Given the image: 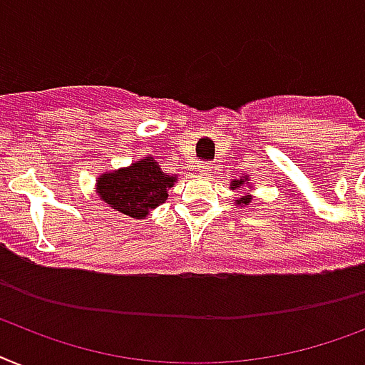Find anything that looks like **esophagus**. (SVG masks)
<instances>
[{
    "instance_id": "1",
    "label": "esophagus",
    "mask_w": 365,
    "mask_h": 365,
    "mask_svg": "<svg viewBox=\"0 0 365 365\" xmlns=\"http://www.w3.org/2000/svg\"><path fill=\"white\" fill-rule=\"evenodd\" d=\"M212 170H213L212 163H204L202 167H200V173H202L204 176H210V174H212Z\"/></svg>"
}]
</instances>
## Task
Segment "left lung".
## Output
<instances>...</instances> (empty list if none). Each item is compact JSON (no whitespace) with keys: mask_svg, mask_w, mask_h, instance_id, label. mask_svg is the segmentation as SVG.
I'll return each mask as SVG.
<instances>
[{"mask_svg":"<svg viewBox=\"0 0 365 365\" xmlns=\"http://www.w3.org/2000/svg\"><path fill=\"white\" fill-rule=\"evenodd\" d=\"M230 189H232V191H245L242 197H238L234 200L236 206H242V208H244V206H247V204L253 200V195L250 192L251 189H253V182H251L250 174H244L240 180H232V182H230Z\"/></svg>","mask_w":365,"mask_h":365,"instance_id":"8db88e82","label":"left lung"}]
</instances>
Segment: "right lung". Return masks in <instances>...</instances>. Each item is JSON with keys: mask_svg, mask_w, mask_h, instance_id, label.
<instances>
[{"mask_svg": "<svg viewBox=\"0 0 365 365\" xmlns=\"http://www.w3.org/2000/svg\"><path fill=\"white\" fill-rule=\"evenodd\" d=\"M178 182L168 176L152 155L131 163L129 167L106 170L96 180V192L108 208L133 219H146L152 210L168 198V189Z\"/></svg>", "mask_w": 365, "mask_h": 365, "instance_id": "1", "label": "right lung"}]
</instances>
